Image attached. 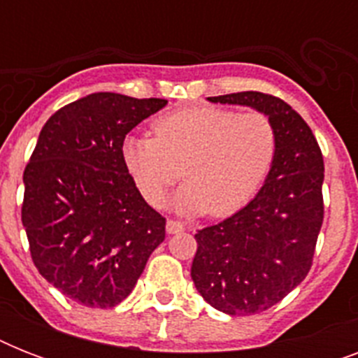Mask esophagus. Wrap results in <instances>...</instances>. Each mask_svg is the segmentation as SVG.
Wrapping results in <instances>:
<instances>
[{"mask_svg":"<svg viewBox=\"0 0 358 358\" xmlns=\"http://www.w3.org/2000/svg\"><path fill=\"white\" fill-rule=\"evenodd\" d=\"M182 230H185V227L182 221H178V219H169L167 221L169 234H178V232H182Z\"/></svg>","mask_w":358,"mask_h":358,"instance_id":"1","label":"esophagus"}]
</instances>
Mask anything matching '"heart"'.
Here are the masks:
<instances>
[{
    "label": "heart",
    "mask_w": 358,
    "mask_h": 358,
    "mask_svg": "<svg viewBox=\"0 0 358 358\" xmlns=\"http://www.w3.org/2000/svg\"><path fill=\"white\" fill-rule=\"evenodd\" d=\"M152 131L122 145L124 167L150 206H162L184 173L174 206L230 215L256 195L277 154V129L262 111L195 106L157 117Z\"/></svg>",
    "instance_id": "heart-1"
}]
</instances>
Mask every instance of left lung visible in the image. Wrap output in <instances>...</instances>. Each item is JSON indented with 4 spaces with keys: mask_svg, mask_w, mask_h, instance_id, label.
Returning a JSON list of instances; mask_svg holds the SVG:
<instances>
[{
    "mask_svg": "<svg viewBox=\"0 0 358 358\" xmlns=\"http://www.w3.org/2000/svg\"><path fill=\"white\" fill-rule=\"evenodd\" d=\"M250 106L277 129V154L266 184L238 213L196 230L191 278L199 294L230 316L258 314L305 280L323 224V154L292 106L266 92L208 98Z\"/></svg>",
    "mask_w": 358,
    "mask_h": 358,
    "instance_id": "1",
    "label": "left lung"
}]
</instances>
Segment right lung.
<instances>
[{
	"instance_id": "1",
	"label": "right lung",
	"mask_w": 358,
	"mask_h": 358,
	"mask_svg": "<svg viewBox=\"0 0 358 358\" xmlns=\"http://www.w3.org/2000/svg\"><path fill=\"white\" fill-rule=\"evenodd\" d=\"M165 103L117 92L80 98L48 119L25 165L31 260L80 305H119L165 239V217L146 204L122 162L128 131Z\"/></svg>"
}]
</instances>
